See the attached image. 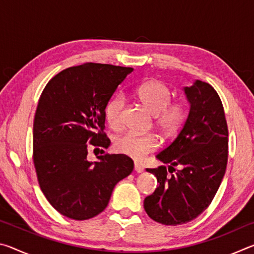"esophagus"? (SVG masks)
I'll list each match as a JSON object with an SVG mask.
<instances>
[{"mask_svg": "<svg viewBox=\"0 0 254 254\" xmlns=\"http://www.w3.org/2000/svg\"><path fill=\"white\" fill-rule=\"evenodd\" d=\"M134 170L136 171L137 174H141V173H143V167L141 166L140 163L135 162V163H134Z\"/></svg>", "mask_w": 254, "mask_h": 254, "instance_id": "esophagus-1", "label": "esophagus"}]
</instances>
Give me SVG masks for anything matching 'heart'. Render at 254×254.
<instances>
[{
    "label": "heart",
    "instance_id": "1",
    "mask_svg": "<svg viewBox=\"0 0 254 254\" xmlns=\"http://www.w3.org/2000/svg\"><path fill=\"white\" fill-rule=\"evenodd\" d=\"M135 95L145 110L154 115V124L162 134H171L180 127L185 119L182 104H169L171 93L165 84L158 80H150L141 84L135 89ZM124 100L121 95L112 97L105 106V119L112 128L121 127V112ZM114 148L118 152L133 159H141L157 148V140L153 135H139L126 133L115 140Z\"/></svg>",
    "mask_w": 254,
    "mask_h": 254
}]
</instances>
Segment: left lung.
I'll list each match as a JSON object with an SVG mask.
<instances>
[{"mask_svg": "<svg viewBox=\"0 0 254 254\" xmlns=\"http://www.w3.org/2000/svg\"><path fill=\"white\" fill-rule=\"evenodd\" d=\"M183 91L189 106L186 121L173 142L156 156L168 163V169H145L156 176L159 186L145 197L144 209L149 217L165 225L184 224L203 213L212 203L227 165L229 132L218 94L198 79ZM176 165L181 169L173 174Z\"/></svg>", "mask_w": 254, "mask_h": 254, "instance_id": "8db88e82", "label": "left lung"}]
</instances>
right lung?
Here are the masks:
<instances>
[{
	"instance_id": "right-lung-1",
	"label": "right lung",
	"mask_w": 254,
	"mask_h": 254,
	"mask_svg": "<svg viewBox=\"0 0 254 254\" xmlns=\"http://www.w3.org/2000/svg\"><path fill=\"white\" fill-rule=\"evenodd\" d=\"M133 68L84 64L67 68L42 92L33 122V162L50 205L66 217L83 221L106 208L120 180L133 170L126 154L87 159V142L107 149L105 106Z\"/></svg>"
}]
</instances>
